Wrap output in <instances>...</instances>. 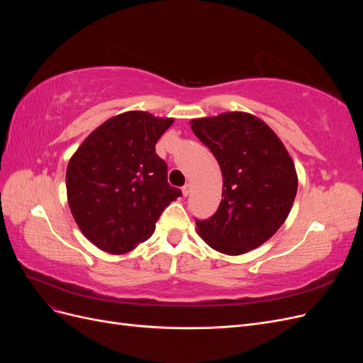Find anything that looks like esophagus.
<instances>
[{
  "instance_id": "obj_1",
  "label": "esophagus",
  "mask_w": 363,
  "mask_h": 363,
  "mask_svg": "<svg viewBox=\"0 0 363 363\" xmlns=\"http://www.w3.org/2000/svg\"><path fill=\"white\" fill-rule=\"evenodd\" d=\"M182 192H183L184 196H188L191 194V183H186L182 188Z\"/></svg>"
}]
</instances>
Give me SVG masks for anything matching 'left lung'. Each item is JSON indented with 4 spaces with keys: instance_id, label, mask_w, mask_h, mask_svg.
I'll list each match as a JSON object with an SVG mask.
<instances>
[{
    "instance_id": "1",
    "label": "left lung",
    "mask_w": 363,
    "mask_h": 363,
    "mask_svg": "<svg viewBox=\"0 0 363 363\" xmlns=\"http://www.w3.org/2000/svg\"><path fill=\"white\" fill-rule=\"evenodd\" d=\"M223 172V200L213 216L196 219L204 242L228 256L265 244L286 221L298 177L283 142L268 124L245 112L191 121Z\"/></svg>"
}]
</instances>
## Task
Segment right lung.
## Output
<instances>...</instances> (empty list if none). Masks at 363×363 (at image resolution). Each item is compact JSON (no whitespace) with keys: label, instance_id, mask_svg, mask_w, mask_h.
Here are the masks:
<instances>
[{"label":"right lung","instance_id":"right-lung-1","mask_svg":"<svg viewBox=\"0 0 363 363\" xmlns=\"http://www.w3.org/2000/svg\"><path fill=\"white\" fill-rule=\"evenodd\" d=\"M172 123L142 111L124 112L95 128L69 159L71 213L95 247L111 255L135 250L155 233L164 207L182 195L156 155L159 138Z\"/></svg>","mask_w":363,"mask_h":363}]
</instances>
